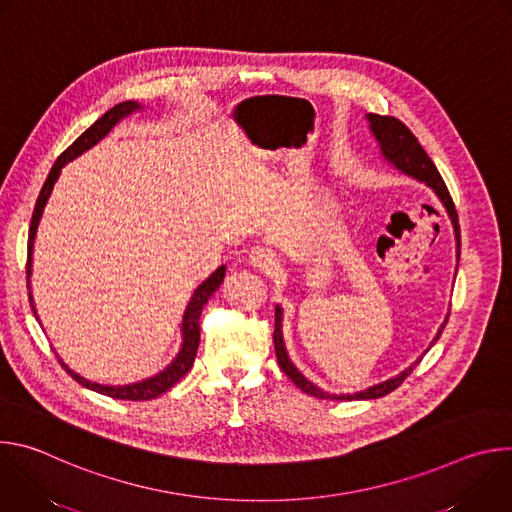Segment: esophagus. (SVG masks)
Returning a JSON list of instances; mask_svg holds the SVG:
<instances>
[{"mask_svg":"<svg viewBox=\"0 0 512 512\" xmlns=\"http://www.w3.org/2000/svg\"><path fill=\"white\" fill-rule=\"evenodd\" d=\"M249 263L259 269V271H265V273H273L275 267H277V257L275 253H271L269 249H263V247H255L249 255Z\"/></svg>","mask_w":512,"mask_h":512,"instance_id":"1","label":"esophagus"}]
</instances>
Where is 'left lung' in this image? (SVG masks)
<instances>
[{
  "label": "left lung",
  "mask_w": 512,
  "mask_h": 512,
  "mask_svg": "<svg viewBox=\"0 0 512 512\" xmlns=\"http://www.w3.org/2000/svg\"><path fill=\"white\" fill-rule=\"evenodd\" d=\"M369 121H371V129L375 133V137L379 139L381 143V152L383 156L395 164L399 170H403L405 174L425 182L427 186H431L435 190V194L440 196V200L444 202L452 223H454V231H456V239H458V257H460V225H458V212H456V206H454V200L450 196V190L444 182V178L440 176V172H437L435 164L431 162V158L425 154V150L421 148V143L417 141V137L411 133V129L399 121L397 117H391V115H377V113H369L367 115ZM450 318V314H448ZM448 322V320H446ZM446 322L442 324V328L437 330L433 342H437V338L442 336L444 328H446ZM431 342V344H433ZM273 344H275V356H277V362L281 371L296 383L298 389H302L304 393L312 395V397H320V399H338V401H352V399H379V397H385L387 393L395 391L415 369V364L421 362V358L417 362H413L409 369H405L401 375L381 383V385H375V387H369L367 391H360V393H354V395H328V393H322L318 387H314L306 377L300 375V371L291 364L287 352H285V346H283V338H281V310L275 308V330H273ZM425 354V352H423Z\"/></svg>",
  "instance_id": "obj_1"
}]
</instances>
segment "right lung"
<instances>
[{"label":"right lung","instance_id":"obj_1","mask_svg":"<svg viewBox=\"0 0 512 512\" xmlns=\"http://www.w3.org/2000/svg\"><path fill=\"white\" fill-rule=\"evenodd\" d=\"M139 109L137 103L133 101H125V103H119L115 105L113 109H109L101 119H97L81 137H77L75 141H72L68 148L58 156V160L54 162L40 194H38V200H36V206H34V212H32V223H30V233H28V261H26V273H28V287H30V273H32V249H34V237H36V229H38V223H40V216H42V210H44V204L52 192V186L62 170V166L70 160H75L77 156H81L83 152H87L89 148H93V145L103 139L111 127L123 119L125 115H129L131 111ZM225 265L218 267L202 285H198V289L194 291V296L186 308V314H184V322H182V332H184V342H182V350L180 354L174 358V362L170 364V367L166 371H162L160 375L148 379V381H141V383H133V385H123V387H107V385H97V383H91L83 377H79L77 373H72L66 364L62 360L60 367L75 379L77 383H81L83 387L95 391V393H101V395H107V397H113V399H123V401H150V399H156L158 395L166 393L168 389H172L194 364V358H196V352H198V342H200V314H202V308L204 304L210 300V296L214 294V291L218 289V285L223 283L225 279ZM30 296V306H32V312L36 314L34 310V302H32V294L28 291ZM38 320V316H36Z\"/></svg>","mask_w":512,"mask_h":512}]
</instances>
